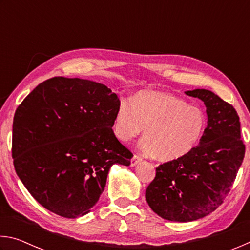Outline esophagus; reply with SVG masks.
Instances as JSON below:
<instances>
[{
  "label": "esophagus",
  "instance_id": "1",
  "mask_svg": "<svg viewBox=\"0 0 250 250\" xmlns=\"http://www.w3.org/2000/svg\"><path fill=\"white\" fill-rule=\"evenodd\" d=\"M142 161V159L140 158V156H138V155H133V158L131 159V167H135L137 166L138 163H140Z\"/></svg>",
  "mask_w": 250,
  "mask_h": 250
}]
</instances>
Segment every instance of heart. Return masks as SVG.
I'll list each match as a JSON object with an SVG mask.
<instances>
[{"label": "heart", "mask_w": 250, "mask_h": 250, "mask_svg": "<svg viewBox=\"0 0 250 250\" xmlns=\"http://www.w3.org/2000/svg\"><path fill=\"white\" fill-rule=\"evenodd\" d=\"M207 126L200 107L164 91L143 90L131 101L121 98L112 121V132L120 142H129L143 132L141 149L163 162L179 160L195 149Z\"/></svg>", "instance_id": "b5f03b06"}]
</instances>
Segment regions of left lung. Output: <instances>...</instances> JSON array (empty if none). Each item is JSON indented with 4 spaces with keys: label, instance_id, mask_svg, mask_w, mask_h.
<instances>
[{
    "label": "left lung",
    "instance_id": "1",
    "mask_svg": "<svg viewBox=\"0 0 250 250\" xmlns=\"http://www.w3.org/2000/svg\"><path fill=\"white\" fill-rule=\"evenodd\" d=\"M185 94L206 107L207 126L191 153L156 167L146 198L167 221L193 222L214 211L230 191L245 156L240 122L231 104L206 89Z\"/></svg>",
    "mask_w": 250,
    "mask_h": 250
}]
</instances>
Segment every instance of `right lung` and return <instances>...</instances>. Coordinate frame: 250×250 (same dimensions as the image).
Here are the masks:
<instances>
[{"mask_svg": "<svg viewBox=\"0 0 250 250\" xmlns=\"http://www.w3.org/2000/svg\"><path fill=\"white\" fill-rule=\"evenodd\" d=\"M118 103L103 83L54 77L16 109V174L46 209L66 218L83 216L98 202L113 164L130 166L132 153L112 132Z\"/></svg>", "mask_w": 250, "mask_h": 250, "instance_id": "obj_1", "label": "right lung"}]
</instances>
